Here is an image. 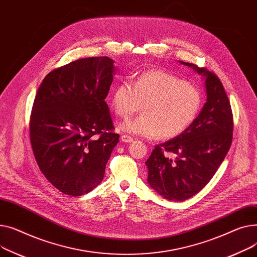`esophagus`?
I'll list each match as a JSON object with an SVG mask.
<instances>
[{
  "label": "esophagus",
  "instance_id": "obj_1",
  "mask_svg": "<svg viewBox=\"0 0 257 257\" xmlns=\"http://www.w3.org/2000/svg\"><path fill=\"white\" fill-rule=\"evenodd\" d=\"M120 139H121V141L124 142V143H131V142H133V140H134V139L131 137V136L125 135V134H123V135L121 136V138H120Z\"/></svg>",
  "mask_w": 257,
  "mask_h": 257
}]
</instances>
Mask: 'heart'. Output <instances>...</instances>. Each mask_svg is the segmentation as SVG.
<instances>
[{
	"label": "heart",
	"mask_w": 257,
	"mask_h": 257,
	"mask_svg": "<svg viewBox=\"0 0 257 257\" xmlns=\"http://www.w3.org/2000/svg\"><path fill=\"white\" fill-rule=\"evenodd\" d=\"M121 128L149 139L169 140L185 133L198 118L203 94L195 85L160 69L141 72L135 82L122 81L112 91L111 105L115 114L126 119Z\"/></svg>",
	"instance_id": "obj_1"
}]
</instances>
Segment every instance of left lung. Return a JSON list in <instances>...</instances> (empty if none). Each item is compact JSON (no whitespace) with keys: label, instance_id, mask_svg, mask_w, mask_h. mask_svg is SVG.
<instances>
[{"label":"left lung","instance_id":"1","mask_svg":"<svg viewBox=\"0 0 257 257\" xmlns=\"http://www.w3.org/2000/svg\"><path fill=\"white\" fill-rule=\"evenodd\" d=\"M180 63L206 78L207 101L185 133L156 145L145 162L150 187L173 201L187 200L207 185L228 153L233 132L230 102L216 73L193 63ZM169 153L177 158L172 160Z\"/></svg>","mask_w":257,"mask_h":257}]
</instances>
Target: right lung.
<instances>
[{"instance_id": "add662e5", "label": "right lung", "mask_w": 257, "mask_h": 257, "mask_svg": "<svg viewBox=\"0 0 257 257\" xmlns=\"http://www.w3.org/2000/svg\"><path fill=\"white\" fill-rule=\"evenodd\" d=\"M113 63L105 56L79 59L52 70L38 88L30 141L40 171L63 194L77 197L97 187L119 142L104 101Z\"/></svg>"}]
</instances>
